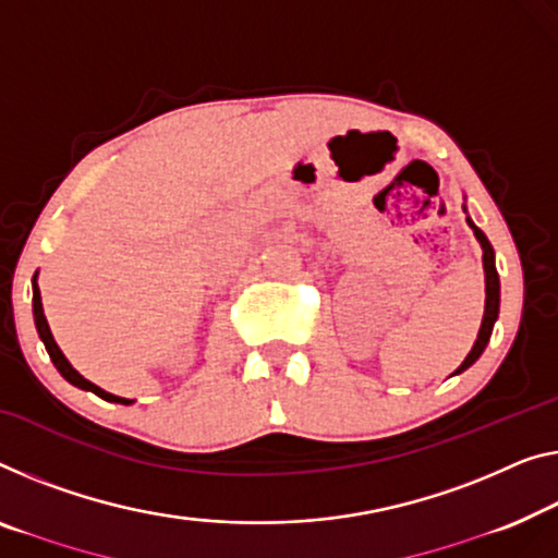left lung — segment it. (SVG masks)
I'll use <instances>...</instances> for the list:
<instances>
[{
    "instance_id": "8db88e82",
    "label": "left lung",
    "mask_w": 558,
    "mask_h": 558,
    "mask_svg": "<svg viewBox=\"0 0 558 558\" xmlns=\"http://www.w3.org/2000/svg\"><path fill=\"white\" fill-rule=\"evenodd\" d=\"M469 226L473 228V235L478 238L481 247H484V272H486V311H484V320H481V330H478V338H476V343H473L471 353L465 355V361L459 365V371H456V373L465 371V368H469V365H473V363L478 361V355L484 353V348H486V343H488V338H492L494 323H496V318H498V272H496V265H494V247H492V243H488V238L484 235V232H481L476 226H473L471 220H469Z\"/></svg>"
}]
</instances>
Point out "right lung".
<instances>
[{
    "label": "right lung",
    "mask_w": 558,
    "mask_h": 558,
    "mask_svg": "<svg viewBox=\"0 0 558 558\" xmlns=\"http://www.w3.org/2000/svg\"><path fill=\"white\" fill-rule=\"evenodd\" d=\"M32 307H35V323H37V332H39V338H41V343H45V348H47V353H49V359H52V363H54V368L62 373V376L70 380L72 386H77V388H85V390H93L95 396H99V398H105V401H112V403H132V401H128V398H120V396H112V393H107V390H102V388H97L95 384H89L87 378H82L77 371L72 368L70 365V361L64 359L62 355V351L60 348H57V343H54V338H52V332H49V326H47V318H45V311H41V298H39V288H37V282H35V298H32Z\"/></svg>",
    "instance_id": "obj_1"
}]
</instances>
